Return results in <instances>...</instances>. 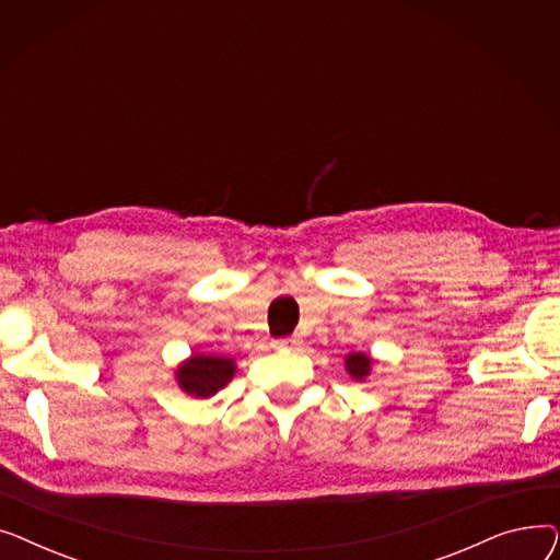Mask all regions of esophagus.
<instances>
[{
    "mask_svg": "<svg viewBox=\"0 0 560 560\" xmlns=\"http://www.w3.org/2000/svg\"><path fill=\"white\" fill-rule=\"evenodd\" d=\"M300 342H302L300 336H285V338L275 340V347H279V349H290V347H298Z\"/></svg>",
    "mask_w": 560,
    "mask_h": 560,
    "instance_id": "esophagus-1",
    "label": "esophagus"
}]
</instances>
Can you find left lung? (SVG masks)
<instances>
[{
	"instance_id": "8db88e82",
	"label": "left lung",
	"mask_w": 560,
	"mask_h": 560,
	"mask_svg": "<svg viewBox=\"0 0 560 560\" xmlns=\"http://www.w3.org/2000/svg\"><path fill=\"white\" fill-rule=\"evenodd\" d=\"M345 368L357 381H363L372 370V359L363 354V351H351V354H347L345 359Z\"/></svg>"
}]
</instances>
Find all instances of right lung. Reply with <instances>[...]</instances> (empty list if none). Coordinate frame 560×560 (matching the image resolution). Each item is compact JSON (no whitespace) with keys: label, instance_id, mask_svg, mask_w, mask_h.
<instances>
[{"label":"right lung","instance_id":"1","mask_svg":"<svg viewBox=\"0 0 560 560\" xmlns=\"http://www.w3.org/2000/svg\"><path fill=\"white\" fill-rule=\"evenodd\" d=\"M235 363L233 359L211 357V354H192L176 370V381L182 390L192 397H213L220 388H224L233 378Z\"/></svg>","mask_w":560,"mask_h":560}]
</instances>
